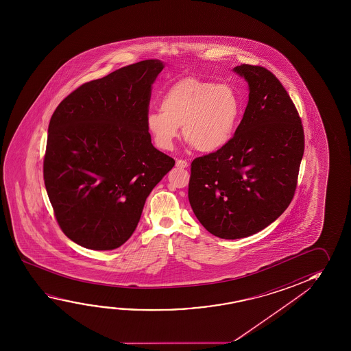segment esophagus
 Instances as JSON below:
<instances>
[{
  "instance_id": "1",
  "label": "esophagus",
  "mask_w": 351,
  "mask_h": 351,
  "mask_svg": "<svg viewBox=\"0 0 351 351\" xmlns=\"http://www.w3.org/2000/svg\"><path fill=\"white\" fill-rule=\"evenodd\" d=\"M176 167H180V169H186V167H189V162L186 160H176Z\"/></svg>"
}]
</instances>
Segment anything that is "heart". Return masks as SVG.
<instances>
[{"mask_svg":"<svg viewBox=\"0 0 351 351\" xmlns=\"http://www.w3.org/2000/svg\"><path fill=\"white\" fill-rule=\"evenodd\" d=\"M160 109L145 116V126L158 148L173 149L182 126L184 138L195 149L217 153L234 137L241 100L231 84L186 77L162 94Z\"/></svg>","mask_w":351,"mask_h":351,"instance_id":"b5f03b06","label":"heart"}]
</instances>
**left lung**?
<instances>
[{
  "label": "left lung",
  "mask_w": 351,
  "mask_h": 351,
  "mask_svg": "<svg viewBox=\"0 0 351 351\" xmlns=\"http://www.w3.org/2000/svg\"><path fill=\"white\" fill-rule=\"evenodd\" d=\"M232 71L247 82L245 114L224 149L192 161L189 184L195 217L225 240L253 235L285 212L304 148L298 110L276 75L251 64Z\"/></svg>",
  "instance_id": "1"
}]
</instances>
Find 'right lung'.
I'll return each mask as SVG.
<instances>
[{
	"label": "right lung",
	"instance_id": "1",
	"mask_svg": "<svg viewBox=\"0 0 351 351\" xmlns=\"http://www.w3.org/2000/svg\"><path fill=\"white\" fill-rule=\"evenodd\" d=\"M164 67L145 60L116 69L75 89L52 114L44 181L60 228L82 247L123 245L175 165L145 126L152 84Z\"/></svg>",
	"mask_w": 351,
	"mask_h": 351
}]
</instances>
